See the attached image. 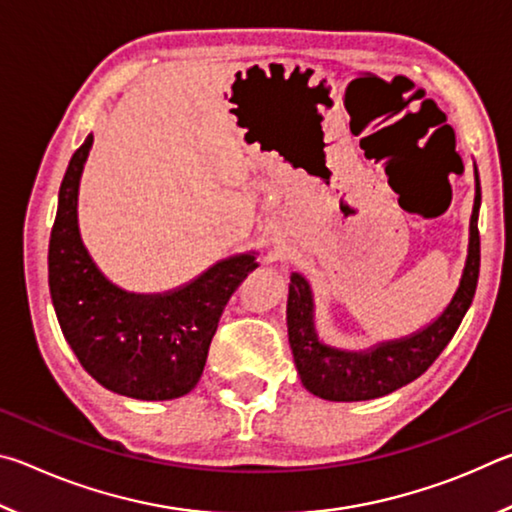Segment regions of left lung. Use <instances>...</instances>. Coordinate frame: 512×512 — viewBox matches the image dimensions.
<instances>
[{"label":"left lung","mask_w":512,"mask_h":512,"mask_svg":"<svg viewBox=\"0 0 512 512\" xmlns=\"http://www.w3.org/2000/svg\"><path fill=\"white\" fill-rule=\"evenodd\" d=\"M474 178L476 194L470 219V246H467L461 284L443 314L420 332L404 336V339L377 343L375 348L363 352L329 348L316 334L314 298H311L309 282L300 273H291L287 300L289 343L300 381L309 393L329 402L375 400V397L393 393L418 379L447 348L472 305L476 282H479L481 185L476 167Z\"/></svg>","instance_id":"8db88e82"}]
</instances>
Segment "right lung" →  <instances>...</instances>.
Returning <instances> with one entry per match:
<instances>
[{
  "label": "right lung",
  "instance_id": "obj_1",
  "mask_svg": "<svg viewBox=\"0 0 512 512\" xmlns=\"http://www.w3.org/2000/svg\"><path fill=\"white\" fill-rule=\"evenodd\" d=\"M88 135L69 160L49 239V291L81 366L108 391L135 400L183 397L203 375L212 336L232 293L255 271V253L221 259L185 287L128 293L103 275L79 232V183Z\"/></svg>",
  "mask_w": 512,
  "mask_h": 512
}]
</instances>
